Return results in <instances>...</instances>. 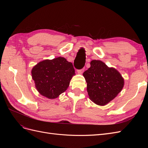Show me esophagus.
<instances>
[{"mask_svg":"<svg viewBox=\"0 0 148 148\" xmlns=\"http://www.w3.org/2000/svg\"><path fill=\"white\" fill-rule=\"evenodd\" d=\"M84 71V68L82 69H80V70H77V72L78 74H82L83 73V71Z\"/></svg>","mask_w":148,"mask_h":148,"instance_id":"1","label":"esophagus"}]
</instances>
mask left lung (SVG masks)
Returning a JSON list of instances; mask_svg holds the SVG:
<instances>
[{
    "label": "left lung",
    "instance_id": "obj_1",
    "mask_svg": "<svg viewBox=\"0 0 148 148\" xmlns=\"http://www.w3.org/2000/svg\"><path fill=\"white\" fill-rule=\"evenodd\" d=\"M90 65L83 74L89 98L97 105L105 106L122 90L124 79L118 70L101 60H92Z\"/></svg>",
    "mask_w": 148,
    "mask_h": 148
}]
</instances>
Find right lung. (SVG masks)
Here are the masks:
<instances>
[{"instance_id": "1", "label": "right lung", "mask_w": 148, "mask_h": 148, "mask_svg": "<svg viewBox=\"0 0 148 148\" xmlns=\"http://www.w3.org/2000/svg\"><path fill=\"white\" fill-rule=\"evenodd\" d=\"M74 75L72 64L62 57L39 62L31 70L37 91L50 99H56L66 90Z\"/></svg>"}]
</instances>
